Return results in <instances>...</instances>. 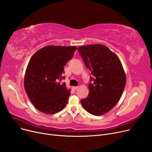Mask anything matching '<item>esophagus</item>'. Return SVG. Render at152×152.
Instances as JSON below:
<instances>
[{
    "mask_svg": "<svg viewBox=\"0 0 152 152\" xmlns=\"http://www.w3.org/2000/svg\"><path fill=\"white\" fill-rule=\"evenodd\" d=\"M77 88H78L77 86H73V87H72V89L75 91V90H76L77 89Z\"/></svg>",
    "mask_w": 152,
    "mask_h": 152,
    "instance_id": "obj_1",
    "label": "esophagus"
}]
</instances>
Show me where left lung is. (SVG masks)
I'll list each match as a JSON object with an SVG mask.
<instances>
[{"mask_svg": "<svg viewBox=\"0 0 152 152\" xmlns=\"http://www.w3.org/2000/svg\"><path fill=\"white\" fill-rule=\"evenodd\" d=\"M90 76L89 94L81 100L89 113L101 115L113 109L120 100L126 84V76L118 56L104 45L95 44L77 48Z\"/></svg>", "mask_w": 152, "mask_h": 152, "instance_id": "left-lung-1", "label": "left lung"}]
</instances>
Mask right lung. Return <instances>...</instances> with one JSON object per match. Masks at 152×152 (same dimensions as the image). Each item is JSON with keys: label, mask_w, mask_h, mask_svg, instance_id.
I'll list each match as a JSON object with an SVG mask.
<instances>
[{"label": "right lung", "mask_w": 152, "mask_h": 152, "mask_svg": "<svg viewBox=\"0 0 152 152\" xmlns=\"http://www.w3.org/2000/svg\"><path fill=\"white\" fill-rule=\"evenodd\" d=\"M76 47L50 45L32 56L25 71L24 88L35 107L47 114L58 113L70 96L64 79V68L72 58Z\"/></svg>", "instance_id": "obj_1"}]
</instances>
